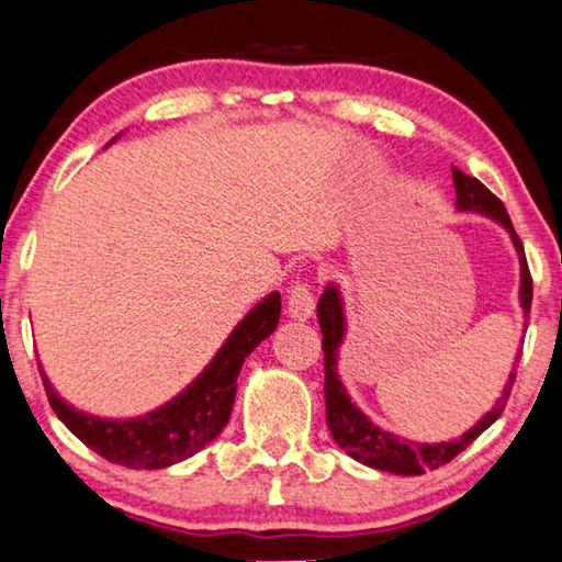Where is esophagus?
Here are the masks:
<instances>
[{"label":"esophagus","instance_id":"34e87169","mask_svg":"<svg viewBox=\"0 0 562 562\" xmlns=\"http://www.w3.org/2000/svg\"><path fill=\"white\" fill-rule=\"evenodd\" d=\"M316 308V299L314 291L306 281H293L289 289V301H286V314L293 318V322H306V318L314 316Z\"/></svg>","mask_w":562,"mask_h":562}]
</instances>
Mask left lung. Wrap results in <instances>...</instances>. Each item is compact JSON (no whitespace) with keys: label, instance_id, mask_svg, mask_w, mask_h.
<instances>
[{"label":"left lung","instance_id":"1","mask_svg":"<svg viewBox=\"0 0 562 562\" xmlns=\"http://www.w3.org/2000/svg\"><path fill=\"white\" fill-rule=\"evenodd\" d=\"M452 180H454V193H457V211L464 213H480L487 215L495 223H499L507 233H510L515 251L520 256V306L525 316L530 314L532 304V279L528 261H525V248L517 238L513 228L510 215H507L503 201L497 195H492L485 186L480 183L477 178H470L468 172L460 168H452ZM318 324H322V349H324V396H326V425H329L331 437L336 445L341 447L344 452L353 460L367 464V468L394 472V474H425V470H437L454 460L457 454L477 439L482 431H485L492 422H495L499 414H503L507 396L513 392L515 384V371H510V379H507L505 392L499 394L485 417H482L477 425L464 431L462 437L450 439V442H437V445H425V442H412V439H402L392 435V431L379 429L374 422H371L364 412H361L357 404L351 402V396L344 390L339 371V347L344 344V336H347V318H344V301L341 291L336 283H329L324 289L322 299H318L316 306ZM520 353L517 351V361H520Z\"/></svg>","mask_w":562,"mask_h":562}]
</instances>
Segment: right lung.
I'll list each match as a JSON object with an SVG mask.
<instances>
[{"instance_id": "add662e5", "label": "right lung", "mask_w": 562, "mask_h": 562, "mask_svg": "<svg viewBox=\"0 0 562 562\" xmlns=\"http://www.w3.org/2000/svg\"><path fill=\"white\" fill-rule=\"evenodd\" d=\"M279 316L281 293L273 291L240 318L211 364L195 376V382L143 417L100 419L75 409L55 392L42 371L47 400L63 425L105 460L133 470L170 468L201 452L228 425L240 367L248 353L273 334Z\"/></svg>"}]
</instances>
